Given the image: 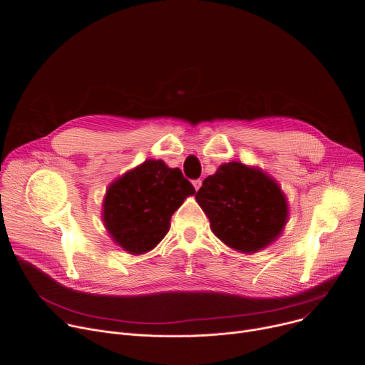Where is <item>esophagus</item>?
Returning <instances> with one entry per match:
<instances>
[{
    "label": "esophagus",
    "mask_w": 365,
    "mask_h": 365,
    "mask_svg": "<svg viewBox=\"0 0 365 365\" xmlns=\"http://www.w3.org/2000/svg\"><path fill=\"white\" fill-rule=\"evenodd\" d=\"M193 186H195V189L197 190V189L202 186V180H200V179H195V180H193Z\"/></svg>",
    "instance_id": "esophagus-1"
}]
</instances>
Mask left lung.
Segmentation results:
<instances>
[{"label":"left lung","mask_w":365,"mask_h":365,"mask_svg":"<svg viewBox=\"0 0 365 365\" xmlns=\"http://www.w3.org/2000/svg\"><path fill=\"white\" fill-rule=\"evenodd\" d=\"M211 230L228 247L255 252L273 242L287 221L280 186L259 169L240 162L220 166L195 195Z\"/></svg>","instance_id":"obj_1"}]
</instances>
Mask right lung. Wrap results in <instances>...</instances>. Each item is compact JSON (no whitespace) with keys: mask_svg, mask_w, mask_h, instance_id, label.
I'll list each match as a JSON object with an SVG mask.
<instances>
[{"mask_svg":"<svg viewBox=\"0 0 365 365\" xmlns=\"http://www.w3.org/2000/svg\"><path fill=\"white\" fill-rule=\"evenodd\" d=\"M193 193L180 169H170L163 160H145L110 185L103 224L130 254L147 252L163 240L172 215Z\"/></svg>","mask_w":365,"mask_h":365,"instance_id":"right-lung-1","label":"right lung"}]
</instances>
